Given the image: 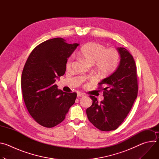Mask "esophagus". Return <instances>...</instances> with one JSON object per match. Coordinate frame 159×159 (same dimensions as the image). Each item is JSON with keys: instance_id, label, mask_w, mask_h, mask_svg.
<instances>
[{"instance_id": "34e87169", "label": "esophagus", "mask_w": 159, "mask_h": 159, "mask_svg": "<svg viewBox=\"0 0 159 159\" xmlns=\"http://www.w3.org/2000/svg\"><path fill=\"white\" fill-rule=\"evenodd\" d=\"M84 96V94H83V93H80V92H79L78 93H77V97H82V96Z\"/></svg>"}]
</instances>
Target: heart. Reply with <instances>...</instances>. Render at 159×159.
Instances as JSON below:
<instances>
[{"mask_svg": "<svg viewBox=\"0 0 159 159\" xmlns=\"http://www.w3.org/2000/svg\"><path fill=\"white\" fill-rule=\"evenodd\" d=\"M78 55L90 63H93L96 69L104 75L115 72L120 61L119 52L115 48H107L96 42L86 43L82 46ZM74 56L72 55L66 63V68L70 69L73 64Z\"/></svg>", "mask_w": 159, "mask_h": 159, "instance_id": "1", "label": "heart"}]
</instances>
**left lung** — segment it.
I'll return each instance as SVG.
<instances>
[{
	"label": "left lung",
	"instance_id": "left-lung-1",
	"mask_svg": "<svg viewBox=\"0 0 159 159\" xmlns=\"http://www.w3.org/2000/svg\"><path fill=\"white\" fill-rule=\"evenodd\" d=\"M117 50L121 58L118 69L98 84V89L103 90L104 100L99 102L95 96H90L93 104L86 109L89 121L104 131L119 127L138 94L137 66L134 58L126 48L118 47Z\"/></svg>",
	"mask_w": 159,
	"mask_h": 159
}]
</instances>
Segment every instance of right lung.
Segmentation results:
<instances>
[{
	"label": "right lung",
	"mask_w": 159,
	"mask_h": 159,
	"mask_svg": "<svg viewBox=\"0 0 159 159\" xmlns=\"http://www.w3.org/2000/svg\"><path fill=\"white\" fill-rule=\"evenodd\" d=\"M78 46L61 38L47 40L34 48L25 65L22 96L30 115L44 127L52 128L62 122L75 103L77 93H64L55 82L65 74L67 58Z\"/></svg>",
	"instance_id": "1"
}]
</instances>
